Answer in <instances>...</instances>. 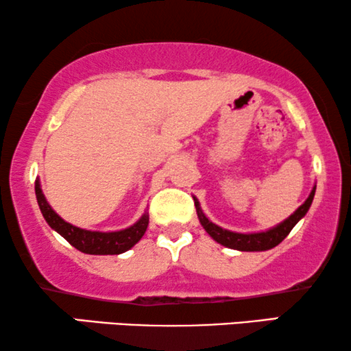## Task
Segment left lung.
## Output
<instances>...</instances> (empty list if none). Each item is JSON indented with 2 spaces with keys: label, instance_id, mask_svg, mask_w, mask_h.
<instances>
[{
  "label": "left lung",
  "instance_id": "obj_1",
  "mask_svg": "<svg viewBox=\"0 0 351 351\" xmlns=\"http://www.w3.org/2000/svg\"><path fill=\"white\" fill-rule=\"evenodd\" d=\"M315 192H316V186H313L311 193H309L306 202H304L292 216L287 217L284 222H280L279 226L272 227L269 230L256 232V234H239V232H230L227 229H222V227L216 226L215 222H211L206 216H204L202 208H199L198 199L195 197L193 199H195V208H197L198 219L202 222L203 229L206 230L217 243L224 245L227 248L239 250V252H266V250L277 247V245H279L282 240L290 234V230L293 229L295 224H297V222L306 215L309 206H311L313 203V198H315Z\"/></svg>",
  "mask_w": 351,
  "mask_h": 351
}]
</instances>
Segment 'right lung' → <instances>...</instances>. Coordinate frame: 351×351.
<instances>
[{
	"label": "right lung",
	"mask_w": 351,
	"mask_h": 351,
	"mask_svg": "<svg viewBox=\"0 0 351 351\" xmlns=\"http://www.w3.org/2000/svg\"><path fill=\"white\" fill-rule=\"evenodd\" d=\"M35 195L38 202L40 211L48 222V226L62 235L72 247L86 254H121L130 250L134 245L142 239L148 227V215L140 217L134 226L127 227L124 230L117 232H95L85 230L80 227H75L66 222L62 217H59L53 208L49 206L47 198L40 189V182H35Z\"/></svg>",
	"instance_id": "right-lung-1"
}]
</instances>
